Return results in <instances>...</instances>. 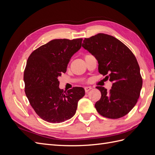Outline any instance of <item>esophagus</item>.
Returning <instances> with one entry per match:
<instances>
[{"label": "esophagus", "mask_w": 155, "mask_h": 155, "mask_svg": "<svg viewBox=\"0 0 155 155\" xmlns=\"http://www.w3.org/2000/svg\"><path fill=\"white\" fill-rule=\"evenodd\" d=\"M92 89V87H87L85 88V92H88L89 91H91Z\"/></svg>", "instance_id": "1"}]
</instances>
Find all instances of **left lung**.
<instances>
[{"label":"left lung","instance_id":"left-lung-1","mask_svg":"<svg viewBox=\"0 0 155 155\" xmlns=\"http://www.w3.org/2000/svg\"><path fill=\"white\" fill-rule=\"evenodd\" d=\"M82 46L96 58L99 72L113 83L109 91L96 87L101 94L95 104L98 113L111 119L127 114L137 103L142 87L134 55L122 42L104 34L85 38Z\"/></svg>","mask_w":155,"mask_h":155}]
</instances>
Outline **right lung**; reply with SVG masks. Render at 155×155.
<instances>
[{"mask_svg":"<svg viewBox=\"0 0 155 155\" xmlns=\"http://www.w3.org/2000/svg\"><path fill=\"white\" fill-rule=\"evenodd\" d=\"M83 39H54L35 50L24 72L25 94L41 119L61 123L75 114L79 100L85 96L82 87L63 91L58 78L67 71L72 56L81 48Z\"/></svg>","mask_w":155,"mask_h":155,"instance_id":"add662e5","label":"right lung"}]
</instances>
